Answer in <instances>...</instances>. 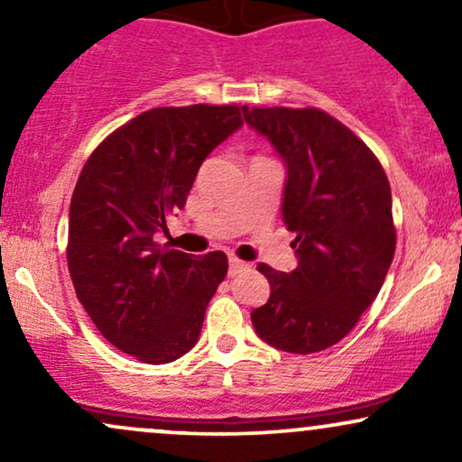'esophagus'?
I'll list each match as a JSON object with an SVG mask.
<instances>
[{"mask_svg":"<svg viewBox=\"0 0 462 462\" xmlns=\"http://www.w3.org/2000/svg\"><path fill=\"white\" fill-rule=\"evenodd\" d=\"M249 267L247 263H243V261H238V258H235L232 256L230 258V269H227V273H230V278H235L236 273H241V272H245V269Z\"/></svg>","mask_w":462,"mask_h":462,"instance_id":"obj_1","label":"esophagus"}]
</instances>
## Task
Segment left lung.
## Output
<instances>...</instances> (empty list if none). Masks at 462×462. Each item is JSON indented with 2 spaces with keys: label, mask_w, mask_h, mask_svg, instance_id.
Segmentation results:
<instances>
[{
  "label": "left lung",
  "mask_w": 462,
  "mask_h": 462,
  "mask_svg": "<svg viewBox=\"0 0 462 462\" xmlns=\"http://www.w3.org/2000/svg\"><path fill=\"white\" fill-rule=\"evenodd\" d=\"M241 110L286 167L282 219L298 256L289 273L258 264L272 295L252 310L254 330L282 352H321L356 326L393 263L389 180L369 147L323 110Z\"/></svg>",
  "instance_id": "obj_1"
}]
</instances>
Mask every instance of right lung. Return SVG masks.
I'll return each instance as SVG.
<instances>
[{
	"instance_id": "add662e5",
	"label": "right lung",
	"mask_w": 462,
	"mask_h": 462,
	"mask_svg": "<svg viewBox=\"0 0 462 462\" xmlns=\"http://www.w3.org/2000/svg\"><path fill=\"white\" fill-rule=\"evenodd\" d=\"M243 125L236 106L152 108L91 153L69 208L67 263L97 330L141 363H171L198 343L227 273L224 252L158 245L201 162Z\"/></svg>"
}]
</instances>
